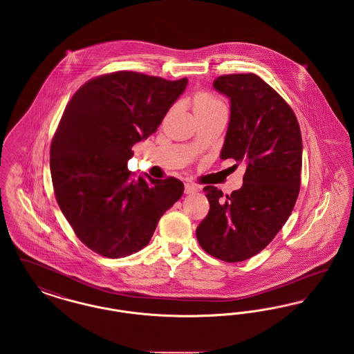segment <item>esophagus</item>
<instances>
[{
    "label": "esophagus",
    "instance_id": "esophagus-1",
    "mask_svg": "<svg viewBox=\"0 0 354 354\" xmlns=\"http://www.w3.org/2000/svg\"><path fill=\"white\" fill-rule=\"evenodd\" d=\"M201 188L198 185H192V183H185V194H194V192H198Z\"/></svg>",
    "mask_w": 354,
    "mask_h": 354
}]
</instances>
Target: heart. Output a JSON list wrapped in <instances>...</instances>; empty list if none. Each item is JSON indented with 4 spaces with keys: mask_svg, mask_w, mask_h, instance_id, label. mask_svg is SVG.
<instances>
[{
    "mask_svg": "<svg viewBox=\"0 0 354 354\" xmlns=\"http://www.w3.org/2000/svg\"><path fill=\"white\" fill-rule=\"evenodd\" d=\"M223 104L221 102L218 101L216 98H214L209 94H199L196 95L195 101H194V110H203V109H209V107H215Z\"/></svg>",
    "mask_w": 354,
    "mask_h": 354,
    "instance_id": "1",
    "label": "heart"
}]
</instances>
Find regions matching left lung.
Returning a JSON list of instances; mask_svg holds the SVG:
<instances>
[{
  "instance_id": "obj_1",
  "label": "left lung",
  "mask_w": 354,
  "mask_h": 354,
  "mask_svg": "<svg viewBox=\"0 0 354 354\" xmlns=\"http://www.w3.org/2000/svg\"><path fill=\"white\" fill-rule=\"evenodd\" d=\"M214 88L231 107L220 159L247 169L231 195L204 187L209 212L196 237L205 252L237 263L263 251L289 218L300 191L303 140L289 104L256 74L221 75Z\"/></svg>"
}]
</instances>
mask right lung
Here are the masks:
<instances>
[{
	"mask_svg": "<svg viewBox=\"0 0 354 354\" xmlns=\"http://www.w3.org/2000/svg\"><path fill=\"white\" fill-rule=\"evenodd\" d=\"M188 80L117 71L80 87L50 149L58 205L84 245L109 259L145 248L185 185L175 178H135L133 146L156 131Z\"/></svg>",
	"mask_w": 354,
	"mask_h": 354,
	"instance_id": "add662e5",
	"label": "right lung"
}]
</instances>
